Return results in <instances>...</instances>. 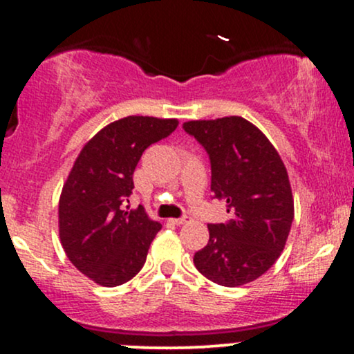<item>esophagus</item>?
<instances>
[{"label":"esophagus","instance_id":"obj_1","mask_svg":"<svg viewBox=\"0 0 354 354\" xmlns=\"http://www.w3.org/2000/svg\"><path fill=\"white\" fill-rule=\"evenodd\" d=\"M169 221H171L173 225H176V226H181V225H185V223H188V221H189V216H183V218H173V219H169Z\"/></svg>","mask_w":354,"mask_h":354}]
</instances>
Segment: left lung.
<instances>
[{"label":"left lung","instance_id":"8db88e82","mask_svg":"<svg viewBox=\"0 0 354 354\" xmlns=\"http://www.w3.org/2000/svg\"><path fill=\"white\" fill-rule=\"evenodd\" d=\"M209 154L211 191L233 219L208 225L209 241L194 254L196 270L221 286H241L279 258L295 218L290 178L265 133L241 116L183 124Z\"/></svg>","mask_w":354,"mask_h":354}]
</instances>
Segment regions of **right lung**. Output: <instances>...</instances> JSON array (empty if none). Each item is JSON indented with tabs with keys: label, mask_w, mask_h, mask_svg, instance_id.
Listing matches in <instances>:
<instances>
[{
	"label": "right lung",
	"mask_w": 354,
	"mask_h": 354,
	"mask_svg": "<svg viewBox=\"0 0 354 354\" xmlns=\"http://www.w3.org/2000/svg\"><path fill=\"white\" fill-rule=\"evenodd\" d=\"M174 118L126 116L101 128L73 165L59 196V241L68 259L100 286L140 273L161 225L143 206L126 209L133 173L149 145L171 135Z\"/></svg>",
	"instance_id": "obj_1"
}]
</instances>
